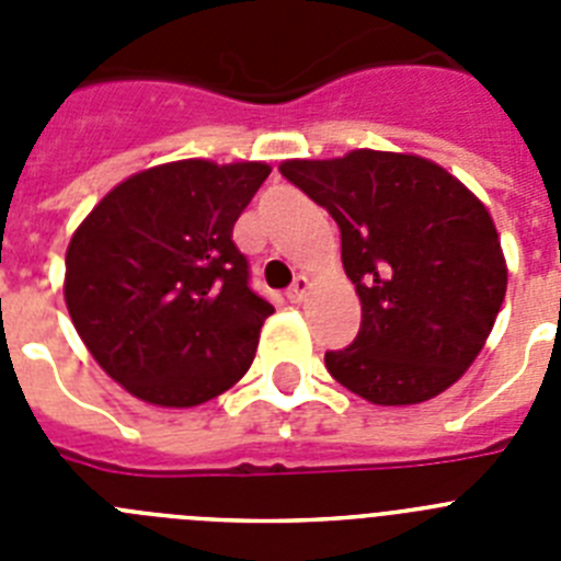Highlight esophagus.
<instances>
[{
    "mask_svg": "<svg viewBox=\"0 0 561 561\" xmlns=\"http://www.w3.org/2000/svg\"><path fill=\"white\" fill-rule=\"evenodd\" d=\"M306 291H309V277L297 275L295 284H291L289 291H286V297H289L291 304H300V300H304V297H306Z\"/></svg>",
    "mask_w": 561,
    "mask_h": 561,
    "instance_id": "obj_1",
    "label": "esophagus"
}]
</instances>
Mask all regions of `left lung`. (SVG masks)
<instances>
[{
    "mask_svg": "<svg viewBox=\"0 0 561 561\" xmlns=\"http://www.w3.org/2000/svg\"><path fill=\"white\" fill-rule=\"evenodd\" d=\"M280 173L336 221L362 304L356 340L325 351L329 374L388 408L444 393L480 354L505 297L489 210L413 153L359 148L340 160H289Z\"/></svg>",
    "mask_w": 561,
    "mask_h": 561,
    "instance_id": "left-lung-1",
    "label": "left lung"
}]
</instances>
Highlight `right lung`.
Wrapping results in <instances>:
<instances>
[{
    "instance_id": "right-lung-1",
    "label": "right lung",
    "mask_w": 561,
    "mask_h": 561,
    "mask_svg": "<svg viewBox=\"0 0 561 561\" xmlns=\"http://www.w3.org/2000/svg\"><path fill=\"white\" fill-rule=\"evenodd\" d=\"M266 176L264 162L148 168L106 193L69 241V317L137 399L196 408L250 370L275 309L250 289L232 225Z\"/></svg>"
}]
</instances>
